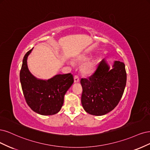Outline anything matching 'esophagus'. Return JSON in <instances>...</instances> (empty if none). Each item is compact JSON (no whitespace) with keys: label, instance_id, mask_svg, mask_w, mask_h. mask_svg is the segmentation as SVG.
Listing matches in <instances>:
<instances>
[{"label":"esophagus","instance_id":"34e87169","mask_svg":"<svg viewBox=\"0 0 150 150\" xmlns=\"http://www.w3.org/2000/svg\"><path fill=\"white\" fill-rule=\"evenodd\" d=\"M80 79H79V76L78 75H75L74 76V81L75 83H77V82H79Z\"/></svg>","mask_w":150,"mask_h":150}]
</instances>
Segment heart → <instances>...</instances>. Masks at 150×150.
<instances>
[{
    "instance_id": "1",
    "label": "heart",
    "mask_w": 150,
    "mask_h": 150,
    "mask_svg": "<svg viewBox=\"0 0 150 150\" xmlns=\"http://www.w3.org/2000/svg\"><path fill=\"white\" fill-rule=\"evenodd\" d=\"M87 59L86 55H81L76 59L78 62H83ZM95 69V62L94 61H90L86 62L81 67V71L85 74H90L93 73Z\"/></svg>"
}]
</instances>
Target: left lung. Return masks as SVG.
Instances as JSON below:
<instances>
[{"label":"left lung","instance_id":"left-lung-1","mask_svg":"<svg viewBox=\"0 0 150 150\" xmlns=\"http://www.w3.org/2000/svg\"><path fill=\"white\" fill-rule=\"evenodd\" d=\"M83 88L81 101L86 112L104 115L113 110L122 97L127 83L123 62L115 61L110 69L105 59L100 62L95 73L88 79H81Z\"/></svg>","mask_w":150,"mask_h":150}]
</instances>
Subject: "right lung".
Segmentation results:
<instances>
[{
	"label": "right lung",
	"mask_w": 150,
	"mask_h": 150,
	"mask_svg": "<svg viewBox=\"0 0 150 150\" xmlns=\"http://www.w3.org/2000/svg\"><path fill=\"white\" fill-rule=\"evenodd\" d=\"M32 50L24 56L20 71L23 96L33 112L42 115H55L62 108L65 94L74 83L73 75L59 74L49 80L37 79L27 66V57Z\"/></svg>",
	"instance_id": "right-lung-1"
}]
</instances>
